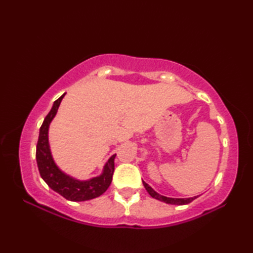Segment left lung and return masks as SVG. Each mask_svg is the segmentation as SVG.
<instances>
[{
  "label": "left lung",
  "mask_w": 253,
  "mask_h": 253,
  "mask_svg": "<svg viewBox=\"0 0 253 253\" xmlns=\"http://www.w3.org/2000/svg\"><path fill=\"white\" fill-rule=\"evenodd\" d=\"M142 182H143L144 188H146L150 196H151L154 199H157V200H160V201L165 202V203H168V204H175V206H184V204L190 203L191 201L195 200L196 198H198L197 196L196 197H191V198H169V197H165V196L160 195V193L155 191L152 187H150L146 181H142Z\"/></svg>",
  "instance_id": "obj_1"
}]
</instances>
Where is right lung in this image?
Returning <instances> with one entry per match:
<instances>
[{
	"label": "right lung",
	"instance_id": "right-lung-1",
	"mask_svg": "<svg viewBox=\"0 0 253 253\" xmlns=\"http://www.w3.org/2000/svg\"><path fill=\"white\" fill-rule=\"evenodd\" d=\"M64 95L65 93L53 103L51 111L44 118L43 124L40 128L36 152L37 164L42 179L46 182L52 190L60 193L61 196L69 201H87L103 195L107 188L110 187L113 173H114V160L116 154H113L107 160L100 175L91 177L89 179H77L58 168L51 152L49 129Z\"/></svg>",
	"mask_w": 253,
	"mask_h": 253
}]
</instances>
